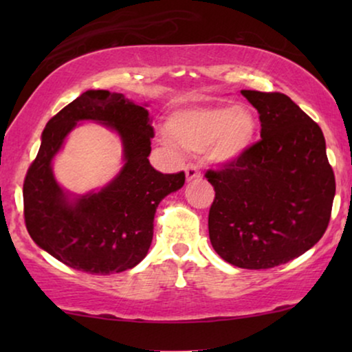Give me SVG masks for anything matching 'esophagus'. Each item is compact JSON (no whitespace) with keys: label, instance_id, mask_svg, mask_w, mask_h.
<instances>
[{"label":"esophagus","instance_id":"esophagus-1","mask_svg":"<svg viewBox=\"0 0 352 352\" xmlns=\"http://www.w3.org/2000/svg\"><path fill=\"white\" fill-rule=\"evenodd\" d=\"M186 177H187V181H192V179H197V177H200V168H199V165L189 163V165L186 166Z\"/></svg>","mask_w":352,"mask_h":352}]
</instances>
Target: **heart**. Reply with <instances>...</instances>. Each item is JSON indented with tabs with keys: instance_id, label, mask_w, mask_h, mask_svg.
Segmentation results:
<instances>
[{
	"instance_id": "heart-1",
	"label": "heart",
	"mask_w": 352,
	"mask_h": 352,
	"mask_svg": "<svg viewBox=\"0 0 352 352\" xmlns=\"http://www.w3.org/2000/svg\"><path fill=\"white\" fill-rule=\"evenodd\" d=\"M168 131L187 151L208 148L214 162L232 163L252 146L256 120L247 107L208 105L176 112L168 120Z\"/></svg>"
}]
</instances>
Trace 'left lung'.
Listing matches in <instances>:
<instances>
[{
  "label": "left lung",
  "instance_id": "left-lung-1",
  "mask_svg": "<svg viewBox=\"0 0 352 352\" xmlns=\"http://www.w3.org/2000/svg\"><path fill=\"white\" fill-rule=\"evenodd\" d=\"M261 139L239 160L208 170L210 240L224 261L271 269L306 253L329 226L335 175L319 124L288 96L243 89Z\"/></svg>",
  "mask_w": 352,
  "mask_h": 352
}]
</instances>
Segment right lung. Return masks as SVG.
I'll return each mask as SVG.
<instances>
[{
    "label": "right lung",
    "mask_w": 352,
    "mask_h": 352,
    "mask_svg": "<svg viewBox=\"0 0 352 352\" xmlns=\"http://www.w3.org/2000/svg\"><path fill=\"white\" fill-rule=\"evenodd\" d=\"M81 119L107 124L122 138L125 165L99 192L70 201L50 162ZM153 128L142 105L123 94L86 91L47 122L38 155L23 181V218L38 247L78 271L109 276L146 258L162 199L184 186V171L163 175L148 162Z\"/></svg>",
    "instance_id": "right-lung-1"
}]
</instances>
